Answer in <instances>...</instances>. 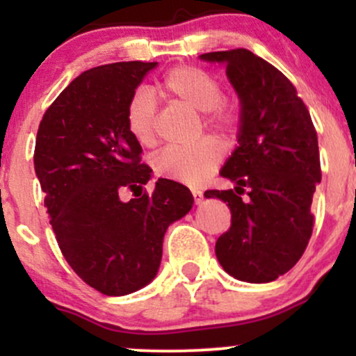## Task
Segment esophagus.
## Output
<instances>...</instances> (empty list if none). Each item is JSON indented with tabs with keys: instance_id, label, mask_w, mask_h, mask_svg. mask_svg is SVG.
I'll return each mask as SVG.
<instances>
[{
	"instance_id": "1",
	"label": "esophagus",
	"mask_w": 356,
	"mask_h": 356,
	"mask_svg": "<svg viewBox=\"0 0 356 356\" xmlns=\"http://www.w3.org/2000/svg\"><path fill=\"white\" fill-rule=\"evenodd\" d=\"M192 197H194V202L195 204H201L202 202V199H204V194L201 191H192Z\"/></svg>"
}]
</instances>
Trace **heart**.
Here are the masks:
<instances>
[{
    "label": "heart",
    "mask_w": 356,
    "mask_h": 356,
    "mask_svg": "<svg viewBox=\"0 0 356 356\" xmlns=\"http://www.w3.org/2000/svg\"><path fill=\"white\" fill-rule=\"evenodd\" d=\"M159 93L169 102H181L187 107L204 112V127L220 136L238 130L241 112L238 105L224 100L218 79L202 68L179 65L170 68L157 85ZM127 130L140 145L149 147L157 136V107L149 93L138 90L130 97L125 110ZM222 162V149L212 138H204L191 147H167L155 155L154 170L164 179L197 187Z\"/></svg>",
    "instance_id": "heart-1"
}]
</instances>
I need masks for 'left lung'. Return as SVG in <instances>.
<instances>
[{"label": "left lung", "mask_w": 356, "mask_h": 356, "mask_svg": "<svg viewBox=\"0 0 356 356\" xmlns=\"http://www.w3.org/2000/svg\"><path fill=\"white\" fill-rule=\"evenodd\" d=\"M199 58L226 65L241 102L239 145L220 170L236 187L204 194L231 209L216 256L236 280L269 283L295 266L312 238L321 181L316 130L295 85L266 60L244 48Z\"/></svg>", "instance_id": "left-lung-1"}]
</instances>
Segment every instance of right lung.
I'll return each instance as SVG.
<instances>
[{
    "mask_svg": "<svg viewBox=\"0 0 356 356\" xmlns=\"http://www.w3.org/2000/svg\"><path fill=\"white\" fill-rule=\"evenodd\" d=\"M157 61H118L76 76L48 107L35 145V172L67 263L88 286L124 296L149 284L162 259L167 227L191 211V191L159 179L152 194L124 203V188L142 189L149 165L130 136L125 110Z\"/></svg>",
    "mask_w": 356,
    "mask_h": 356,
    "instance_id": "obj_1",
    "label": "right lung"
}]
</instances>
